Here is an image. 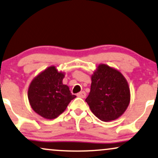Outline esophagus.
Returning a JSON list of instances; mask_svg holds the SVG:
<instances>
[{"instance_id":"obj_1","label":"esophagus","mask_w":158,"mask_h":158,"mask_svg":"<svg viewBox=\"0 0 158 158\" xmlns=\"http://www.w3.org/2000/svg\"><path fill=\"white\" fill-rule=\"evenodd\" d=\"M78 97H81V98H85V96H86V93L85 92V91H81V92L78 93L77 95Z\"/></svg>"}]
</instances>
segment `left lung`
I'll use <instances>...</instances> for the list:
<instances>
[{
  "label": "left lung",
  "instance_id": "obj_1",
  "mask_svg": "<svg viewBox=\"0 0 158 158\" xmlns=\"http://www.w3.org/2000/svg\"><path fill=\"white\" fill-rule=\"evenodd\" d=\"M91 78V91L85 102L91 112L103 122L117 119L130 102V87L124 76L118 69L100 64Z\"/></svg>",
  "mask_w": 158,
  "mask_h": 158
}]
</instances>
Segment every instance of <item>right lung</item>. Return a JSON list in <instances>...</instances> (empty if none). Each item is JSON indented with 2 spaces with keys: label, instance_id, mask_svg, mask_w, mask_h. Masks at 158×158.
Here are the masks:
<instances>
[{
  "label": "right lung",
  "instance_id": "1",
  "mask_svg": "<svg viewBox=\"0 0 158 158\" xmlns=\"http://www.w3.org/2000/svg\"><path fill=\"white\" fill-rule=\"evenodd\" d=\"M65 73L50 66L32 80L28 98L34 112L47 119H53L61 114L70 101L75 98L69 86L63 84Z\"/></svg>",
  "mask_w": 158,
  "mask_h": 158
}]
</instances>
